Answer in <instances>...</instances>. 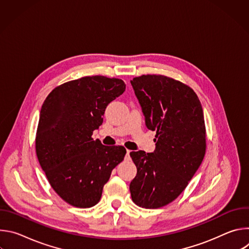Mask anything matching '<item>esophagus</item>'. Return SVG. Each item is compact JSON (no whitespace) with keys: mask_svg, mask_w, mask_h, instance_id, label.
<instances>
[{"mask_svg":"<svg viewBox=\"0 0 249 249\" xmlns=\"http://www.w3.org/2000/svg\"><path fill=\"white\" fill-rule=\"evenodd\" d=\"M130 153H131V151L127 150V152H126V157H125V160H130Z\"/></svg>","mask_w":249,"mask_h":249,"instance_id":"1","label":"esophagus"}]
</instances>
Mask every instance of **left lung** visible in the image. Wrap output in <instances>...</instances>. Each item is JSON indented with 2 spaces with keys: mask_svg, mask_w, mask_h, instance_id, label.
<instances>
[{
  "mask_svg": "<svg viewBox=\"0 0 249 249\" xmlns=\"http://www.w3.org/2000/svg\"><path fill=\"white\" fill-rule=\"evenodd\" d=\"M131 85L147 128L157 131L153 153H130L137 166L131 197L142 208L157 209L181 194L204 159L203 108L192 89L164 76L144 75Z\"/></svg>",
  "mask_w": 249,
  "mask_h": 249,
  "instance_id": "1",
  "label": "left lung"
}]
</instances>
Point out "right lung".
Returning a JSON list of instances; mask_svg holds the SVG:
<instances>
[{
    "mask_svg": "<svg viewBox=\"0 0 249 249\" xmlns=\"http://www.w3.org/2000/svg\"><path fill=\"white\" fill-rule=\"evenodd\" d=\"M124 90L120 79L85 77L57 87L42 104L36 155L50 185L70 205H96L112 169L124 160V147L91 138L106 106Z\"/></svg>",
    "mask_w": 249,
    "mask_h": 249,
    "instance_id": "obj_1",
    "label": "right lung"
}]
</instances>
